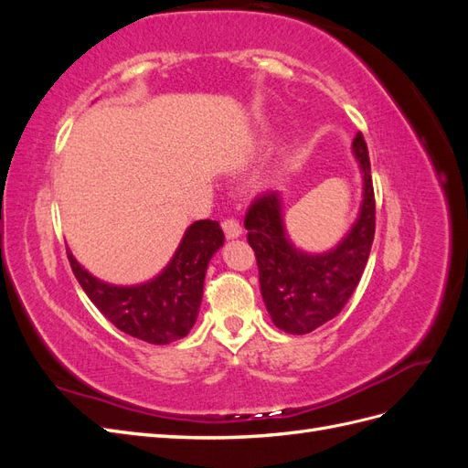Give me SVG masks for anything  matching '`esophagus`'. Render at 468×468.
<instances>
[{
	"label": "esophagus",
	"mask_w": 468,
	"mask_h": 468,
	"mask_svg": "<svg viewBox=\"0 0 468 468\" xmlns=\"http://www.w3.org/2000/svg\"><path fill=\"white\" fill-rule=\"evenodd\" d=\"M222 229H224L226 238H238L239 234H242V226H239V222L236 218H224Z\"/></svg>",
	"instance_id": "obj_1"
}]
</instances>
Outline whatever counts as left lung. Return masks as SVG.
Returning <instances> with one entry per match:
<instances>
[{
  "instance_id": "8db88e82",
  "label": "left lung",
  "mask_w": 468,
  "mask_h": 468,
  "mask_svg": "<svg viewBox=\"0 0 468 468\" xmlns=\"http://www.w3.org/2000/svg\"><path fill=\"white\" fill-rule=\"evenodd\" d=\"M363 172V205L351 232L328 253L308 256L282 230L281 199L263 191L248 207L244 226L260 269V287L273 324L287 334H308L342 313L369 260L375 238V189L363 134L353 140Z\"/></svg>"
}]
</instances>
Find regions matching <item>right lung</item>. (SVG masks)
Masks as SVG:
<instances>
[{
	"label": "right lung",
	"instance_id": "add662e5",
	"mask_svg": "<svg viewBox=\"0 0 468 468\" xmlns=\"http://www.w3.org/2000/svg\"><path fill=\"white\" fill-rule=\"evenodd\" d=\"M224 232L217 220L193 222L174 260L150 282L112 287L91 277L68 251L72 271L101 314L117 328L148 344L164 346L186 337L203 301L207 265L220 246Z\"/></svg>",
	"mask_w": 468,
	"mask_h": 468
}]
</instances>
